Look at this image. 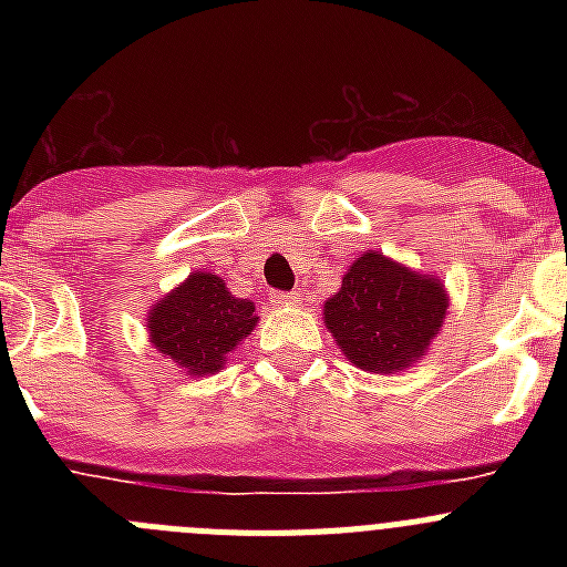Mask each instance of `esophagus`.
I'll list each match as a JSON object with an SVG mask.
<instances>
[{
	"label": "esophagus",
	"mask_w": 567,
	"mask_h": 567,
	"mask_svg": "<svg viewBox=\"0 0 567 567\" xmlns=\"http://www.w3.org/2000/svg\"><path fill=\"white\" fill-rule=\"evenodd\" d=\"M275 303H278V307H295V303H300V295L298 292H278L275 295Z\"/></svg>",
	"instance_id": "obj_1"
}]
</instances>
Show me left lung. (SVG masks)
Listing matches in <instances>:
<instances>
[{
    "label": "left lung",
    "mask_w": 567,
    "mask_h": 567,
    "mask_svg": "<svg viewBox=\"0 0 567 567\" xmlns=\"http://www.w3.org/2000/svg\"><path fill=\"white\" fill-rule=\"evenodd\" d=\"M449 292L437 275L365 249L323 300V323L349 363L369 374H398L417 363L443 329Z\"/></svg>",
    "instance_id": "8db88e82"
}]
</instances>
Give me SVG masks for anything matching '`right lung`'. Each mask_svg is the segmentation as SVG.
I'll use <instances>...</instances> for the list:
<instances>
[{
    "label": "right lung",
    "instance_id": "1",
    "mask_svg": "<svg viewBox=\"0 0 567 567\" xmlns=\"http://www.w3.org/2000/svg\"><path fill=\"white\" fill-rule=\"evenodd\" d=\"M147 338L155 352L189 378L221 372L227 354L258 327L255 303L235 298L215 272H189L147 309Z\"/></svg>",
    "mask_w": 567,
    "mask_h": 567
}]
</instances>
